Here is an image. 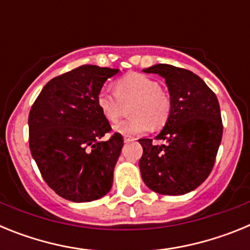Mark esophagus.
I'll return each instance as SVG.
<instances>
[{
  "label": "esophagus",
  "instance_id": "34e87169",
  "mask_svg": "<svg viewBox=\"0 0 250 250\" xmlns=\"http://www.w3.org/2000/svg\"><path fill=\"white\" fill-rule=\"evenodd\" d=\"M134 140H135V139L131 138V136H125V138H124V141H125V143H131V141Z\"/></svg>",
  "mask_w": 250,
  "mask_h": 250
}]
</instances>
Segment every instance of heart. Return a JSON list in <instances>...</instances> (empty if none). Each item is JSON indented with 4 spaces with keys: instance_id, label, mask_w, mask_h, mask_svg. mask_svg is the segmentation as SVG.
<instances>
[{
    "instance_id": "heart-1",
    "label": "heart",
    "mask_w": 250,
    "mask_h": 250,
    "mask_svg": "<svg viewBox=\"0 0 250 250\" xmlns=\"http://www.w3.org/2000/svg\"><path fill=\"white\" fill-rule=\"evenodd\" d=\"M131 104L132 118L115 125V131L123 135H139L150 127L163 126L171 111L170 96L160 89L158 81L139 72L120 77L115 83V92L103 87L96 96V104L104 118L116 123L123 114L124 105Z\"/></svg>"
}]
</instances>
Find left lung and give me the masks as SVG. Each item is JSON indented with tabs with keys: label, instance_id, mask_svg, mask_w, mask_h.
<instances>
[{
	"label": "left lung",
	"instance_id": "obj_1",
	"mask_svg": "<svg viewBox=\"0 0 250 250\" xmlns=\"http://www.w3.org/2000/svg\"><path fill=\"white\" fill-rule=\"evenodd\" d=\"M164 77L171 111L156 140L140 139L141 178L149 189L163 195H183L209 176L223 135L220 106L215 94L194 72L167 63L143 70Z\"/></svg>",
	"mask_w": 250,
	"mask_h": 250
}]
</instances>
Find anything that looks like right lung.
I'll return each mask as SVG.
<instances>
[{"instance_id":"right-lung-1","label":"right lung","mask_w":250,"mask_h":250,"mask_svg":"<svg viewBox=\"0 0 250 250\" xmlns=\"http://www.w3.org/2000/svg\"><path fill=\"white\" fill-rule=\"evenodd\" d=\"M118 68L83 65L43 86L28 115L30 150L48 187L63 199L92 202L109 193L124 139L111 131L96 96Z\"/></svg>"}]
</instances>
